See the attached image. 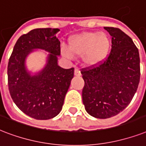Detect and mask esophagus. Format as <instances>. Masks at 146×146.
<instances>
[{
  "mask_svg": "<svg viewBox=\"0 0 146 146\" xmlns=\"http://www.w3.org/2000/svg\"><path fill=\"white\" fill-rule=\"evenodd\" d=\"M74 75L75 76H78V77H80L81 75V72H80V70L78 68H74Z\"/></svg>",
  "mask_w": 146,
  "mask_h": 146,
  "instance_id": "34e87169",
  "label": "esophagus"
}]
</instances>
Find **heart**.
<instances>
[{
    "instance_id": "obj_1",
    "label": "heart",
    "mask_w": 146,
    "mask_h": 146,
    "mask_svg": "<svg viewBox=\"0 0 146 146\" xmlns=\"http://www.w3.org/2000/svg\"><path fill=\"white\" fill-rule=\"evenodd\" d=\"M110 40L105 33L84 32L74 35L69 40V49L62 48L63 56L72 59L74 55L82 57L88 67H97L107 58Z\"/></svg>"
}]
</instances>
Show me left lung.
<instances>
[{
	"instance_id": "8db88e82",
	"label": "left lung",
	"mask_w": 146,
	"mask_h": 146,
	"mask_svg": "<svg viewBox=\"0 0 146 146\" xmlns=\"http://www.w3.org/2000/svg\"><path fill=\"white\" fill-rule=\"evenodd\" d=\"M112 36V48L104 62L81 72L82 100L87 113L98 119L114 116L126 108L140 79L139 50L130 37L118 28L104 27Z\"/></svg>"
}]
</instances>
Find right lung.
<instances>
[{
	"label": "right lung",
	"mask_w": 146,
	"mask_h": 146,
	"mask_svg": "<svg viewBox=\"0 0 146 146\" xmlns=\"http://www.w3.org/2000/svg\"><path fill=\"white\" fill-rule=\"evenodd\" d=\"M59 29L39 28L18 39L7 67L8 87L13 102L19 109L36 119H49L62 109L65 97L74 77V68L58 65L60 42ZM41 49L48 52L44 67L33 72L26 66V58Z\"/></svg>",
	"instance_id": "obj_1"
}]
</instances>
